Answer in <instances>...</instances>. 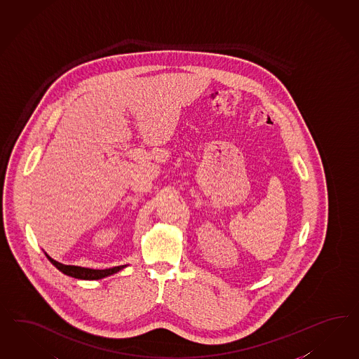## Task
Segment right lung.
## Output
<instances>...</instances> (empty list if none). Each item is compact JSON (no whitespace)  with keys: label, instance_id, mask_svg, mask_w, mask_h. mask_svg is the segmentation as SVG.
<instances>
[{"label":"right lung","instance_id":"obj_1","mask_svg":"<svg viewBox=\"0 0 359 359\" xmlns=\"http://www.w3.org/2000/svg\"><path fill=\"white\" fill-rule=\"evenodd\" d=\"M46 253V256H47L49 262H52L57 268L58 271H62L64 274H67L69 277H74V278H78V280H88V281L102 280V278H106L108 276H112V274H115L117 271H120L128 266V265H120V266H114V268H108V269H91V268H85V266L61 264V262L53 260L48 253Z\"/></svg>","mask_w":359,"mask_h":359}]
</instances>
